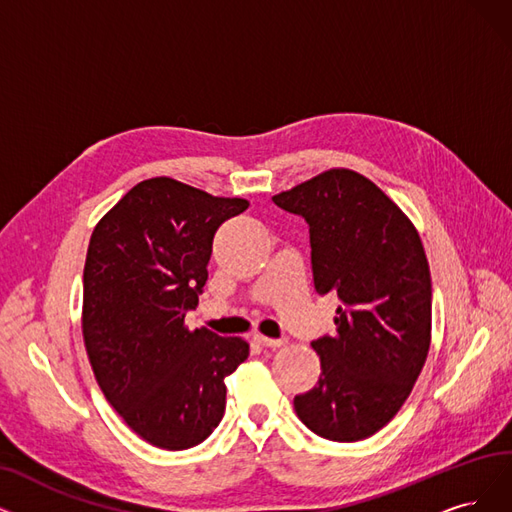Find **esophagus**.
Returning <instances> with one entry per match:
<instances>
[{"instance_id":"esophagus-1","label":"esophagus","mask_w":512,"mask_h":512,"mask_svg":"<svg viewBox=\"0 0 512 512\" xmlns=\"http://www.w3.org/2000/svg\"><path fill=\"white\" fill-rule=\"evenodd\" d=\"M254 342H258L264 349H277L285 342V338H269V336H262V334H254Z\"/></svg>"}]
</instances>
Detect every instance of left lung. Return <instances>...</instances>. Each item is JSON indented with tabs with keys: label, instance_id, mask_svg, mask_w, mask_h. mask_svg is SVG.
Segmentation results:
<instances>
[{
	"label": "left lung",
	"instance_id": "1",
	"mask_svg": "<svg viewBox=\"0 0 512 512\" xmlns=\"http://www.w3.org/2000/svg\"><path fill=\"white\" fill-rule=\"evenodd\" d=\"M311 235L315 292L336 294V334L313 340L321 376L294 397L323 439L372 437L410 397L431 344V271L414 224L372 180L330 170L273 197Z\"/></svg>",
	"mask_w": 512,
	"mask_h": 512
}]
</instances>
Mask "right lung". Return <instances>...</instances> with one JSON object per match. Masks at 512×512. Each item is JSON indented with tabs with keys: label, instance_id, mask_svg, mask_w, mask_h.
Instances as JSON below:
<instances>
[{
	"label": "right lung",
	"instance_id": "right-lung-1",
	"mask_svg": "<svg viewBox=\"0 0 512 512\" xmlns=\"http://www.w3.org/2000/svg\"><path fill=\"white\" fill-rule=\"evenodd\" d=\"M250 203L149 178L102 218L84 269V340L98 386L136 435L180 452L206 441L227 405L243 338L185 327L208 281L212 241Z\"/></svg>",
	"mask_w": 512,
	"mask_h": 512
}]
</instances>
